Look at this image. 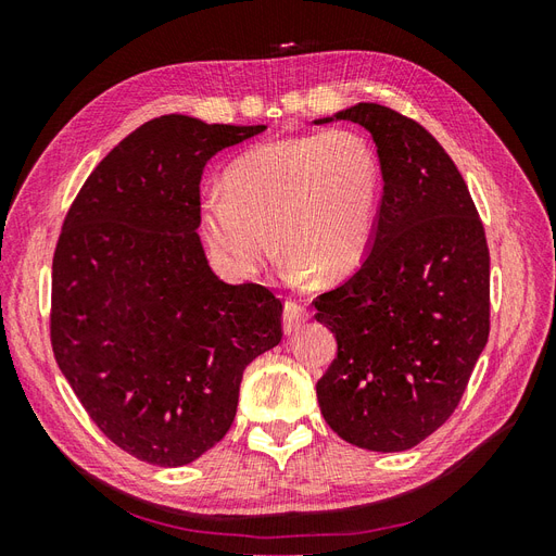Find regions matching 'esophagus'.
<instances>
[{
	"label": "esophagus",
	"instance_id": "34e87169",
	"mask_svg": "<svg viewBox=\"0 0 556 556\" xmlns=\"http://www.w3.org/2000/svg\"><path fill=\"white\" fill-rule=\"evenodd\" d=\"M308 319V311L301 306V304H296V301H288V304H285V311H282V329H285V333H296L299 329H301V325H304Z\"/></svg>",
	"mask_w": 556,
	"mask_h": 556
}]
</instances>
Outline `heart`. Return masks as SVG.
<instances>
[{
    "instance_id": "obj_1",
    "label": "heart",
    "mask_w": 556,
    "mask_h": 556,
    "mask_svg": "<svg viewBox=\"0 0 556 556\" xmlns=\"http://www.w3.org/2000/svg\"><path fill=\"white\" fill-rule=\"evenodd\" d=\"M380 188L376 148L355 129L266 141L229 164L225 190L201 197V233L233 278L260 271L274 233L292 276L336 282L374 243Z\"/></svg>"
}]
</instances>
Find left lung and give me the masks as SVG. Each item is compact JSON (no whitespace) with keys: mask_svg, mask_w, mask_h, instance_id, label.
Segmentation results:
<instances>
[{"mask_svg":"<svg viewBox=\"0 0 556 556\" xmlns=\"http://www.w3.org/2000/svg\"><path fill=\"white\" fill-rule=\"evenodd\" d=\"M371 131L382 169L374 243L315 319L339 343L317 380L343 441L401 452L459 406L490 336V248L473 199L443 146L410 117L357 104L333 117Z\"/></svg>","mask_w":556,"mask_h":556,"instance_id":"1","label":"left lung"}]
</instances>
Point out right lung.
Listing matches in <instances>:
<instances>
[{
    "instance_id": "1",
    "label": "right lung",
    "mask_w": 556,
    "mask_h": 556,
    "mask_svg": "<svg viewBox=\"0 0 556 556\" xmlns=\"http://www.w3.org/2000/svg\"><path fill=\"white\" fill-rule=\"evenodd\" d=\"M264 125L162 115L131 131L83 185L53 257L50 343L109 441L185 466L225 439L245 366L282 339V304L227 285L199 241L206 162Z\"/></svg>"
}]
</instances>
